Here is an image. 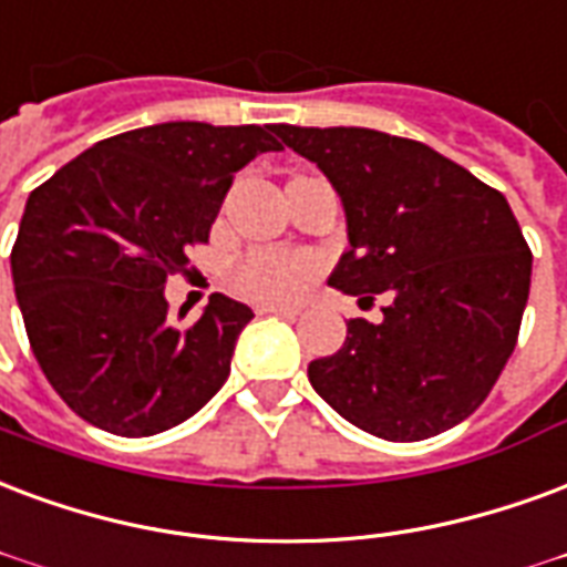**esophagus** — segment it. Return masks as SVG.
Instances as JSON below:
<instances>
[{
	"instance_id": "obj_1",
	"label": "esophagus",
	"mask_w": 567,
	"mask_h": 567,
	"mask_svg": "<svg viewBox=\"0 0 567 567\" xmlns=\"http://www.w3.org/2000/svg\"><path fill=\"white\" fill-rule=\"evenodd\" d=\"M258 312H261V316H282V318L300 316V309H297V306H282V303H264L258 306Z\"/></svg>"
}]
</instances>
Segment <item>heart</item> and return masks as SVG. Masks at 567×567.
Instances as JSON below:
<instances>
[{
	"instance_id": "1",
	"label": "heart",
	"mask_w": 567,
	"mask_h": 567,
	"mask_svg": "<svg viewBox=\"0 0 567 567\" xmlns=\"http://www.w3.org/2000/svg\"><path fill=\"white\" fill-rule=\"evenodd\" d=\"M316 276V261L288 251H255L230 270V288L251 303H288Z\"/></svg>"
}]
</instances>
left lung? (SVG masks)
I'll list each match as a JSON object with an SVG mask.
<instances>
[{
    "label": "left lung",
    "instance_id": "8db88e82",
    "mask_svg": "<svg viewBox=\"0 0 567 567\" xmlns=\"http://www.w3.org/2000/svg\"><path fill=\"white\" fill-rule=\"evenodd\" d=\"M342 198L346 295L388 291L381 324L348 321L309 381L346 421L388 442L451 430L489 396L529 300L532 251L502 192L421 141L372 128L276 125Z\"/></svg>",
    "mask_w": 567,
    "mask_h": 567
}]
</instances>
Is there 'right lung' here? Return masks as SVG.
<instances>
[{"label": "right lung", "instance_id": "add662e5", "mask_svg": "<svg viewBox=\"0 0 567 567\" xmlns=\"http://www.w3.org/2000/svg\"><path fill=\"white\" fill-rule=\"evenodd\" d=\"M272 134L146 125L99 141L29 195L14 295L38 367L83 421L128 439L165 433L225 384L251 309L213 295L195 324H177L165 282L209 240L234 174L282 150Z\"/></svg>", "mask_w": 567, "mask_h": 567}]
</instances>
